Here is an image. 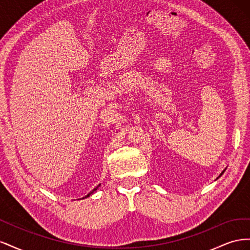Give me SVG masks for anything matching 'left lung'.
Listing matches in <instances>:
<instances>
[{
  "label": "left lung",
  "instance_id": "obj_1",
  "mask_svg": "<svg viewBox=\"0 0 250 250\" xmlns=\"http://www.w3.org/2000/svg\"><path fill=\"white\" fill-rule=\"evenodd\" d=\"M225 170H226V168H225V169H224V170H223V171H222V172H221V173H220V175H219V176H218V177H217V179H218V178H219V177H221V176H222V174H223V173H224V171H225Z\"/></svg>",
  "mask_w": 250,
  "mask_h": 250
}]
</instances>
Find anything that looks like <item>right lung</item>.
<instances>
[{"label":"right lung","instance_id":"right-lung-1","mask_svg":"<svg viewBox=\"0 0 250 250\" xmlns=\"http://www.w3.org/2000/svg\"><path fill=\"white\" fill-rule=\"evenodd\" d=\"M99 187H100V185H99V186H98V187H97V188H94V190H93V191H90V192H89V193H88V194H87V195H86V196H85V197H83V198H82V199H84V198H87V197H89V196H90V195H92V194H93V193H94V192H95V191H96V190H97V188H99Z\"/></svg>","mask_w":250,"mask_h":250}]
</instances>
